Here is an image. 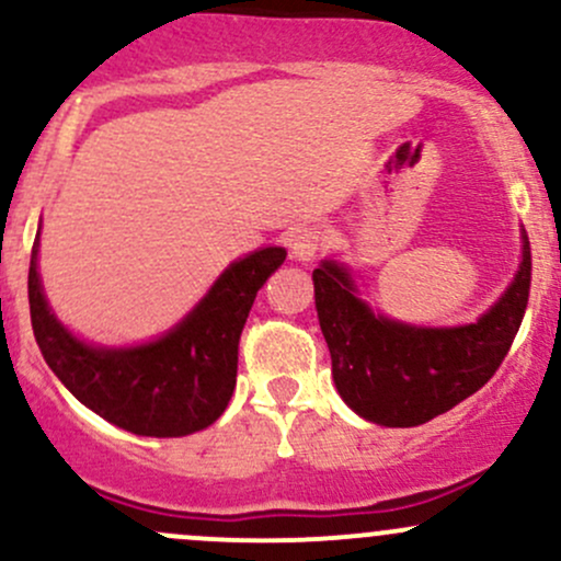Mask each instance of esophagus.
<instances>
[{
  "label": "esophagus",
  "mask_w": 561,
  "mask_h": 561,
  "mask_svg": "<svg viewBox=\"0 0 561 561\" xmlns=\"http://www.w3.org/2000/svg\"><path fill=\"white\" fill-rule=\"evenodd\" d=\"M324 242H328V237H324L322 229H317V226H300L290 237V255L300 263H311L319 255V250L324 248Z\"/></svg>",
  "instance_id": "34e87169"
}]
</instances>
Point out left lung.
Here are the masks:
<instances>
[{
  "label": "left lung",
  "instance_id": "obj_1",
  "mask_svg": "<svg viewBox=\"0 0 561 561\" xmlns=\"http://www.w3.org/2000/svg\"><path fill=\"white\" fill-rule=\"evenodd\" d=\"M530 239L522 229L519 271L477 322L417 328L373 311L343 263H319L313 300L343 402L378 426L410 428L469 399L506 359L530 298Z\"/></svg>",
  "mask_w": 561,
  "mask_h": 561
}]
</instances>
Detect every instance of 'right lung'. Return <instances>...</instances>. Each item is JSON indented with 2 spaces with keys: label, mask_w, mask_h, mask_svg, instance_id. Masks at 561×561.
Wrapping results in <instances>:
<instances>
[{
  "label": "right lung",
  "mask_w": 561,
  "mask_h": 561,
  "mask_svg": "<svg viewBox=\"0 0 561 561\" xmlns=\"http://www.w3.org/2000/svg\"><path fill=\"white\" fill-rule=\"evenodd\" d=\"M42 229V226H39ZM285 248L233 261L175 328L140 346H92L60 324L39 279V231L31 248V328L42 356L84 408L138 436H186L213 426L237 386L239 335Z\"/></svg>",
  "instance_id": "right-lung-1"
}]
</instances>
